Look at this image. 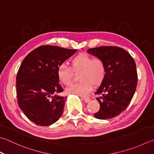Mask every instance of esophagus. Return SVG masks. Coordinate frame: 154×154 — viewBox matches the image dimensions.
Returning <instances> with one entry per match:
<instances>
[{
	"mask_svg": "<svg viewBox=\"0 0 154 154\" xmlns=\"http://www.w3.org/2000/svg\"><path fill=\"white\" fill-rule=\"evenodd\" d=\"M83 101L85 102V103H89L90 101V99L88 97H84L83 98Z\"/></svg>",
	"mask_w": 154,
	"mask_h": 154,
	"instance_id": "obj_1",
	"label": "esophagus"
}]
</instances>
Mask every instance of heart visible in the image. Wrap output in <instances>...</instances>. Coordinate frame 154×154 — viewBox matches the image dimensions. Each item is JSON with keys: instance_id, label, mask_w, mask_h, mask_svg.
<instances>
[{"instance_id": "obj_1", "label": "heart", "mask_w": 154, "mask_h": 154, "mask_svg": "<svg viewBox=\"0 0 154 154\" xmlns=\"http://www.w3.org/2000/svg\"><path fill=\"white\" fill-rule=\"evenodd\" d=\"M105 65L99 58L92 59L85 54H79L70 61V67L65 64L59 66L57 75L59 82L65 86L70 85L73 74L79 73V83L74 84L66 89L68 94L85 96L92 89L93 86L100 85L105 76Z\"/></svg>"}]
</instances>
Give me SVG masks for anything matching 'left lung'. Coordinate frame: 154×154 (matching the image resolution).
Returning a JSON list of instances; mask_svg holds the SVG:
<instances>
[{
  "label": "left lung",
  "mask_w": 154,
  "mask_h": 154,
  "mask_svg": "<svg viewBox=\"0 0 154 154\" xmlns=\"http://www.w3.org/2000/svg\"><path fill=\"white\" fill-rule=\"evenodd\" d=\"M87 53L103 60L105 76L95 94L100 105L94 114L99 119H111L119 115L130 103L137 83L136 65L130 54L117 47H99Z\"/></svg>",
  "instance_id": "8db88e82"
}]
</instances>
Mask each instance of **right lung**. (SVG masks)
<instances>
[{"instance_id":"obj_1","label":"right lung","mask_w":154,"mask_h":154,"mask_svg":"<svg viewBox=\"0 0 154 154\" xmlns=\"http://www.w3.org/2000/svg\"><path fill=\"white\" fill-rule=\"evenodd\" d=\"M76 51L43 45L23 60L16 79L18 104L35 124L51 125L61 117L66 97L57 95L63 91L57 69Z\"/></svg>"}]
</instances>
